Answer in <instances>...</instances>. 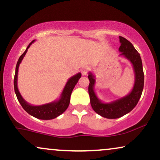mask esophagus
<instances>
[{
  "label": "esophagus",
  "mask_w": 160,
  "mask_h": 160,
  "mask_svg": "<svg viewBox=\"0 0 160 160\" xmlns=\"http://www.w3.org/2000/svg\"><path fill=\"white\" fill-rule=\"evenodd\" d=\"M89 67H87V66H85V67L82 68V69H81L82 74V75H86V74H87V73H88V71H89Z\"/></svg>",
  "instance_id": "esophagus-1"
}]
</instances>
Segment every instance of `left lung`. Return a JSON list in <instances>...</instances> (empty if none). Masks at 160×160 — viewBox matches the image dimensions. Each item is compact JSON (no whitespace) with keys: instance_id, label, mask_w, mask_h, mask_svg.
Here are the masks:
<instances>
[{"instance_id":"obj_1","label":"left lung","mask_w":160,"mask_h":160,"mask_svg":"<svg viewBox=\"0 0 160 160\" xmlns=\"http://www.w3.org/2000/svg\"><path fill=\"white\" fill-rule=\"evenodd\" d=\"M120 43L119 51L121 53L119 56H123L133 66L135 82L132 91L122 98L104 103L98 98L95 92V77L92 72H89L88 76L89 80V95L92 108L98 114L108 119H117L129 113L136 106L144 89V76L140 54L128 40L121 36Z\"/></svg>"}]
</instances>
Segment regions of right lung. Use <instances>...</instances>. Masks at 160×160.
I'll list each match as a JSON object with an SVG mask.
<instances>
[{"mask_svg": "<svg viewBox=\"0 0 160 160\" xmlns=\"http://www.w3.org/2000/svg\"><path fill=\"white\" fill-rule=\"evenodd\" d=\"M34 42V40H33L32 43H29V45L28 46L25 52L19 57L17 64H16L15 77H14V90H15V93L16 97H17L18 101L19 102L22 107L23 108V109L28 113L36 117V118L40 119V120H52V119L56 118L57 117L66 111V109L68 108L71 92H72L75 85L78 83L79 79L81 78V73H78V74H75L69 78L58 100L54 101V102H50V103L38 106L32 105V104L28 103L26 101L22 98V96L20 94L19 89H18V71H19L20 63L22 61L24 56L26 54L28 49L30 47V46Z\"/></svg>", "mask_w": 160, "mask_h": 160, "instance_id": "obj_1", "label": "right lung"}]
</instances>
